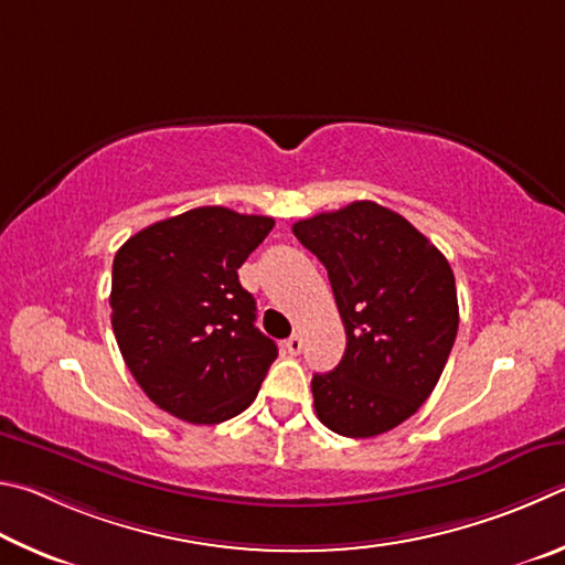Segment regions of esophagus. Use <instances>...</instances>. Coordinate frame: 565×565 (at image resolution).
<instances>
[{
  "label": "esophagus",
  "mask_w": 565,
  "mask_h": 565,
  "mask_svg": "<svg viewBox=\"0 0 565 565\" xmlns=\"http://www.w3.org/2000/svg\"><path fill=\"white\" fill-rule=\"evenodd\" d=\"M285 352H290V354H300L302 352V338H300V334H292V338L285 340Z\"/></svg>",
  "instance_id": "1"
}]
</instances>
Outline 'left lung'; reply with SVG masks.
Returning <instances> with one entry per match:
<instances>
[{"mask_svg":"<svg viewBox=\"0 0 565 565\" xmlns=\"http://www.w3.org/2000/svg\"><path fill=\"white\" fill-rule=\"evenodd\" d=\"M328 267L348 348L312 377L324 427L370 439L407 422L437 387L459 330L451 265L407 217L372 201L298 221Z\"/></svg>","mask_w":565,"mask_h":565,"instance_id":"1","label":"left lung"}]
</instances>
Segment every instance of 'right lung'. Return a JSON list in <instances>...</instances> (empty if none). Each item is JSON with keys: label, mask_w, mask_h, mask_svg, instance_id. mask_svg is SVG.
Here are the masks:
<instances>
[{"label": "right lung", "mask_w": 565, "mask_h": 565, "mask_svg": "<svg viewBox=\"0 0 565 565\" xmlns=\"http://www.w3.org/2000/svg\"><path fill=\"white\" fill-rule=\"evenodd\" d=\"M275 221L205 205L143 227L118 247L111 324L138 387L191 424L247 409L277 358L255 328V300L237 267Z\"/></svg>", "instance_id": "1"}]
</instances>
